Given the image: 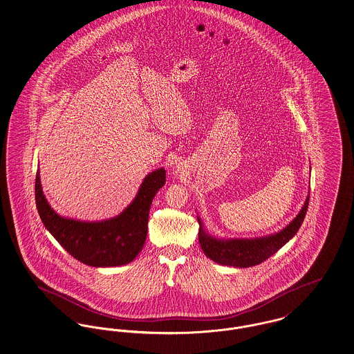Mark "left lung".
Segmentation results:
<instances>
[{"label":"left lung","mask_w":354,"mask_h":354,"mask_svg":"<svg viewBox=\"0 0 354 354\" xmlns=\"http://www.w3.org/2000/svg\"><path fill=\"white\" fill-rule=\"evenodd\" d=\"M310 194L306 201L297 214V217L282 231L274 235L257 237V239H216L207 234L203 227V221L197 217L200 230H198V241L204 254L213 261L223 266H232L239 268H247L260 264L261 261L268 259L271 255L278 252L283 245L298 232L304 218L306 216Z\"/></svg>","instance_id":"left-lung-1"}]
</instances>
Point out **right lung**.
<instances>
[{
  "instance_id": "1",
  "label": "right lung",
  "mask_w": 354,
  "mask_h": 354,
  "mask_svg": "<svg viewBox=\"0 0 354 354\" xmlns=\"http://www.w3.org/2000/svg\"><path fill=\"white\" fill-rule=\"evenodd\" d=\"M164 167L149 173L133 203L123 212L102 221H80L62 217L48 204L40 171L36 173V207L50 235L75 259L93 267H117L136 259L147 235L151 201L165 185Z\"/></svg>"
}]
</instances>
